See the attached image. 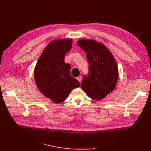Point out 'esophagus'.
<instances>
[{
    "instance_id": "1",
    "label": "esophagus",
    "mask_w": 151,
    "mask_h": 151,
    "mask_svg": "<svg viewBox=\"0 0 151 151\" xmlns=\"http://www.w3.org/2000/svg\"><path fill=\"white\" fill-rule=\"evenodd\" d=\"M76 79H77V80H78L79 82H81V80H82V77H81V76H79Z\"/></svg>"
}]
</instances>
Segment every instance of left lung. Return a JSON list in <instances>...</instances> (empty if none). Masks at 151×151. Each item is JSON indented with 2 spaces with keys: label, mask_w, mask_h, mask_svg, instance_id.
<instances>
[{
  "label": "left lung",
  "mask_w": 151,
  "mask_h": 151,
  "mask_svg": "<svg viewBox=\"0 0 151 151\" xmlns=\"http://www.w3.org/2000/svg\"><path fill=\"white\" fill-rule=\"evenodd\" d=\"M78 45L87 54L89 64L88 76H84L81 88L92 99L100 100L115 88L118 69L111 52L100 42L81 39Z\"/></svg>",
  "instance_id": "obj_1"
}]
</instances>
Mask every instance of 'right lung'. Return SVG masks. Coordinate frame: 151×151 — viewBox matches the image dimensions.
I'll use <instances>...</instances> for the list:
<instances>
[{
	"mask_svg": "<svg viewBox=\"0 0 151 151\" xmlns=\"http://www.w3.org/2000/svg\"><path fill=\"white\" fill-rule=\"evenodd\" d=\"M72 44V39L52 40L43 51L35 68L37 88L55 103L64 101L72 90L81 85L71 76L70 64L64 62V57L71 50Z\"/></svg>",
	"mask_w": 151,
	"mask_h": 151,
	"instance_id": "right-lung-1",
	"label": "right lung"
}]
</instances>
